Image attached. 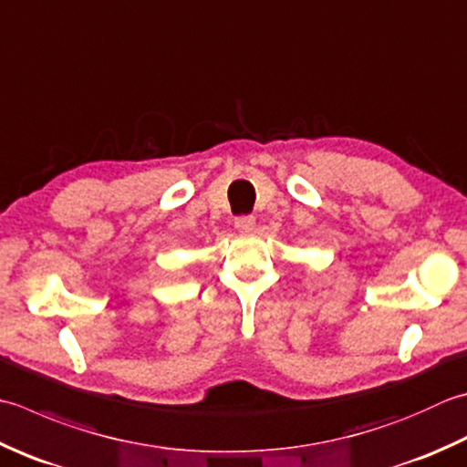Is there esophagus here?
Here are the masks:
<instances>
[{
  "label": "esophagus",
  "mask_w": 467,
  "mask_h": 467,
  "mask_svg": "<svg viewBox=\"0 0 467 467\" xmlns=\"http://www.w3.org/2000/svg\"><path fill=\"white\" fill-rule=\"evenodd\" d=\"M234 226L239 233H253L254 228V216L253 214H241L234 218Z\"/></svg>",
  "instance_id": "34e87169"
}]
</instances>
